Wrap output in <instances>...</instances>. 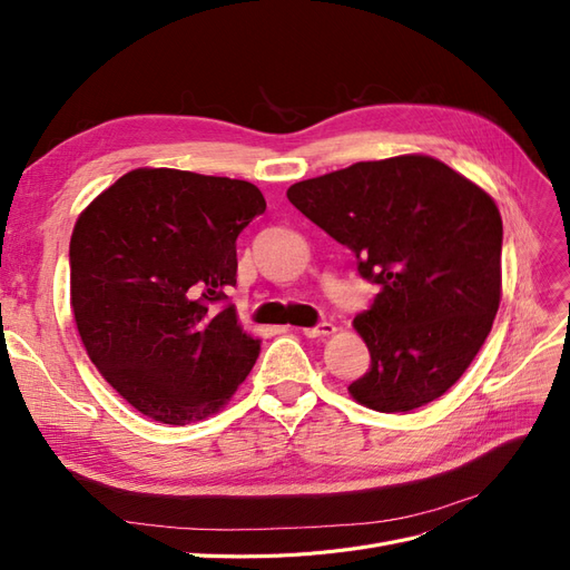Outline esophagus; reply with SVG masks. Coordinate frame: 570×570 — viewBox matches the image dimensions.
I'll return each instance as SVG.
<instances>
[{"label": "esophagus", "instance_id": "esophagus-1", "mask_svg": "<svg viewBox=\"0 0 570 570\" xmlns=\"http://www.w3.org/2000/svg\"><path fill=\"white\" fill-rule=\"evenodd\" d=\"M302 333H304L306 337H327V335H333V333H335V325H333L331 321H323V323H318V325L304 327Z\"/></svg>", "mask_w": 570, "mask_h": 570}]
</instances>
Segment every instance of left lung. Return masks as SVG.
<instances>
[{"mask_svg": "<svg viewBox=\"0 0 570 570\" xmlns=\"http://www.w3.org/2000/svg\"><path fill=\"white\" fill-rule=\"evenodd\" d=\"M287 199L356 256L377 285L354 318L371 352L358 404L406 413L450 390L492 331L502 295V216L433 157L358 161L295 183Z\"/></svg>", "mask_w": 570, "mask_h": 570, "instance_id": "obj_1", "label": "left lung"}]
</instances>
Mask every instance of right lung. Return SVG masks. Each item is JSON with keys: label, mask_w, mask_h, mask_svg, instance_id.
<instances>
[{"label": "right lung", "mask_w": 570, "mask_h": 570, "mask_svg": "<svg viewBox=\"0 0 570 570\" xmlns=\"http://www.w3.org/2000/svg\"><path fill=\"white\" fill-rule=\"evenodd\" d=\"M266 212L247 180L137 168L76 223L68 249L80 340L107 383L145 416H212L262 352L228 287L237 235Z\"/></svg>", "instance_id": "add662e5"}]
</instances>
